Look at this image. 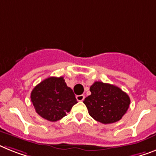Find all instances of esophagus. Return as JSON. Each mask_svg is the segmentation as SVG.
Returning <instances> with one entry per match:
<instances>
[{"label":"esophagus","instance_id":"34e87169","mask_svg":"<svg viewBox=\"0 0 156 156\" xmlns=\"http://www.w3.org/2000/svg\"><path fill=\"white\" fill-rule=\"evenodd\" d=\"M76 100L78 101H83L84 100V96L83 95H79V96H76Z\"/></svg>","mask_w":156,"mask_h":156}]
</instances>
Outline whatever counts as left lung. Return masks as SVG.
<instances>
[{
    "label": "left lung",
    "instance_id": "obj_1",
    "mask_svg": "<svg viewBox=\"0 0 156 156\" xmlns=\"http://www.w3.org/2000/svg\"><path fill=\"white\" fill-rule=\"evenodd\" d=\"M83 104L96 121L107 124L119 121L129 108V96L117 86L96 81Z\"/></svg>",
    "mask_w": 156,
    "mask_h": 156
}]
</instances>
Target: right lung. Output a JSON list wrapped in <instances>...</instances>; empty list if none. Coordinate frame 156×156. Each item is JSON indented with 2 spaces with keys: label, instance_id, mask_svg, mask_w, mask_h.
Instances as JSON below:
<instances>
[{
  "label": "right lung",
  "instance_id": "right-lung-1",
  "mask_svg": "<svg viewBox=\"0 0 156 156\" xmlns=\"http://www.w3.org/2000/svg\"><path fill=\"white\" fill-rule=\"evenodd\" d=\"M31 100L37 114L51 122L62 119L77 103L75 94L62 76L41 81L31 92Z\"/></svg>",
  "mask_w": 156,
  "mask_h": 156
}]
</instances>
